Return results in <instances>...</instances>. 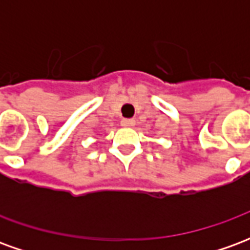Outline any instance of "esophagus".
Segmentation results:
<instances>
[{
  "instance_id": "esophagus-1",
  "label": "esophagus",
  "mask_w": 250,
  "mask_h": 250,
  "mask_svg": "<svg viewBox=\"0 0 250 250\" xmlns=\"http://www.w3.org/2000/svg\"><path fill=\"white\" fill-rule=\"evenodd\" d=\"M122 125H123V127H132V125H135V120L134 119H123L122 120Z\"/></svg>"
}]
</instances>
